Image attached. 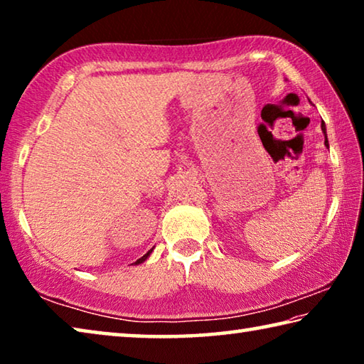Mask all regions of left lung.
I'll list each match as a JSON object with an SVG mask.
<instances>
[{
  "instance_id": "1",
  "label": "left lung",
  "mask_w": 364,
  "mask_h": 364,
  "mask_svg": "<svg viewBox=\"0 0 364 364\" xmlns=\"http://www.w3.org/2000/svg\"><path fill=\"white\" fill-rule=\"evenodd\" d=\"M321 130H323V133H324V136H326V125H324V122H321ZM324 146L328 147L329 149V141H328V136H326V141H324Z\"/></svg>"
}]
</instances>
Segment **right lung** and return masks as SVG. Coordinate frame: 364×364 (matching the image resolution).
Segmentation results:
<instances>
[{
    "label": "right lung",
    "instance_id": "1",
    "mask_svg": "<svg viewBox=\"0 0 364 364\" xmlns=\"http://www.w3.org/2000/svg\"><path fill=\"white\" fill-rule=\"evenodd\" d=\"M152 250H154V247L149 250V252H146V254L143 255V257H141V258H138V260L136 262H134V264H139V263H143V262H146L147 260V258H149L151 257V254H152Z\"/></svg>",
    "mask_w": 364,
    "mask_h": 364
}]
</instances>
